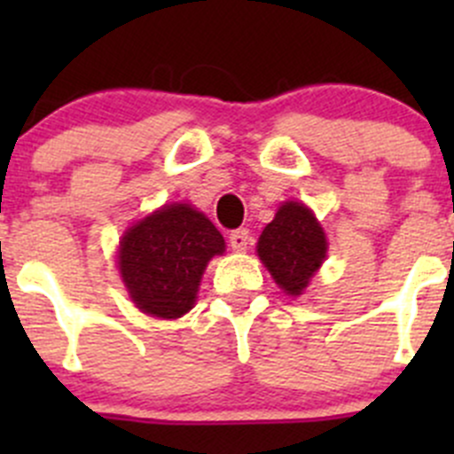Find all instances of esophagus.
I'll return each mask as SVG.
<instances>
[{"instance_id":"1","label":"esophagus","mask_w":454,"mask_h":454,"mask_svg":"<svg viewBox=\"0 0 454 454\" xmlns=\"http://www.w3.org/2000/svg\"><path fill=\"white\" fill-rule=\"evenodd\" d=\"M228 239H231L232 250H237V253H244V250L248 248L250 235H248V231H246V228H237V231L231 232V237H228Z\"/></svg>"}]
</instances>
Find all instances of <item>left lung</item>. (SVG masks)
<instances>
[{"mask_svg":"<svg viewBox=\"0 0 454 454\" xmlns=\"http://www.w3.org/2000/svg\"><path fill=\"white\" fill-rule=\"evenodd\" d=\"M256 254L286 294L301 296L327 256V237L308 206L283 201L261 232Z\"/></svg>","mask_w":454,"mask_h":454,"instance_id":"8db88e82","label":"left lung"}]
</instances>
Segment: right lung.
<instances>
[{
	"mask_svg": "<svg viewBox=\"0 0 454 454\" xmlns=\"http://www.w3.org/2000/svg\"><path fill=\"white\" fill-rule=\"evenodd\" d=\"M226 241L191 204H167L122 235L118 270L131 301L155 318H180L198 299L201 274Z\"/></svg>",
	"mask_w": 454,
	"mask_h": 454,
	"instance_id": "right-lung-1",
	"label": "right lung"
}]
</instances>
